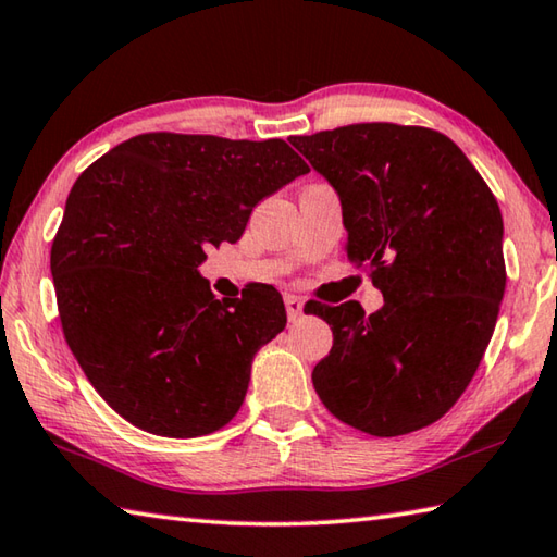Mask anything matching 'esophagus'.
Here are the masks:
<instances>
[{
	"label": "esophagus",
	"instance_id": "1",
	"mask_svg": "<svg viewBox=\"0 0 557 557\" xmlns=\"http://www.w3.org/2000/svg\"><path fill=\"white\" fill-rule=\"evenodd\" d=\"M285 309H287L289 321H297L301 317V311H305V301H301L297 295H285Z\"/></svg>",
	"mask_w": 557,
	"mask_h": 557
}]
</instances>
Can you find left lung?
I'll use <instances>...</instances> for the list:
<instances>
[{"mask_svg": "<svg viewBox=\"0 0 557 557\" xmlns=\"http://www.w3.org/2000/svg\"><path fill=\"white\" fill-rule=\"evenodd\" d=\"M289 144L338 191L348 258L384 297L370 317L356 301L309 309L333 331L313 389L370 436L429 426L470 384L497 323V199L448 136L423 126L352 124Z\"/></svg>", "mask_w": 557, "mask_h": 557, "instance_id": "8db88e82", "label": "left lung"}]
</instances>
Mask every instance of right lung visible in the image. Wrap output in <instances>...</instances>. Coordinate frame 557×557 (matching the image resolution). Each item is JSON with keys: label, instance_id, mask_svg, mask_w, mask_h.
I'll return each instance as SVG.
<instances>
[{"label": "right lung", "instance_id": "1", "mask_svg": "<svg viewBox=\"0 0 557 557\" xmlns=\"http://www.w3.org/2000/svg\"><path fill=\"white\" fill-rule=\"evenodd\" d=\"M309 173L285 140L140 134L70 189L50 248L60 323L128 423L195 438L236 417L256 352L285 329L275 287L216 299L207 248L236 244L258 201Z\"/></svg>", "mask_w": 557, "mask_h": 557}]
</instances>
